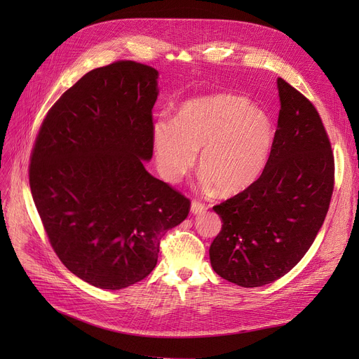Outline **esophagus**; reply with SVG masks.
Masks as SVG:
<instances>
[{
	"mask_svg": "<svg viewBox=\"0 0 359 359\" xmlns=\"http://www.w3.org/2000/svg\"><path fill=\"white\" fill-rule=\"evenodd\" d=\"M205 211H206L205 203H202V202H199V201H194V202H192V205H191V212H192L194 215H196V214H203Z\"/></svg>",
	"mask_w": 359,
	"mask_h": 359,
	"instance_id": "34e87169",
	"label": "esophagus"
}]
</instances>
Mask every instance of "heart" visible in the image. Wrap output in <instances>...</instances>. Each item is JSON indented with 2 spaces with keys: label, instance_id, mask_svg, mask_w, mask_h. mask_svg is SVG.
Returning <instances> with one entry per match:
<instances>
[{
  "label": "heart",
  "instance_id": "heart-1",
  "mask_svg": "<svg viewBox=\"0 0 359 359\" xmlns=\"http://www.w3.org/2000/svg\"><path fill=\"white\" fill-rule=\"evenodd\" d=\"M273 141L271 118L249 99L234 94L186 103L175 121L158 119L153 128L156 161L164 180L179 182L201 151L202 183L217 186L224 196L249 189L260 177Z\"/></svg>",
  "mask_w": 359,
  "mask_h": 359
}]
</instances>
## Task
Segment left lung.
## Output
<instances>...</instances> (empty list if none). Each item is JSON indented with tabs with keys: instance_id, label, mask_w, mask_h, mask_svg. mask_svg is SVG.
Instances as JSON below:
<instances>
[{
	"instance_id": "8db88e82",
	"label": "left lung",
	"mask_w": 359,
	"mask_h": 359,
	"mask_svg": "<svg viewBox=\"0 0 359 359\" xmlns=\"http://www.w3.org/2000/svg\"><path fill=\"white\" fill-rule=\"evenodd\" d=\"M280 110L269 161L238 195L215 205L222 229L210 248L212 269L244 288L271 284L303 259L326 218L334 160L311 102L278 79Z\"/></svg>"
}]
</instances>
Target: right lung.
<instances>
[{
  "instance_id": "add662e5",
  "label": "right lung",
  "mask_w": 359,
  "mask_h": 359,
  "mask_svg": "<svg viewBox=\"0 0 359 359\" xmlns=\"http://www.w3.org/2000/svg\"><path fill=\"white\" fill-rule=\"evenodd\" d=\"M157 79L134 61L87 72L48 111L32 151V196L52 249L102 290L148 276L160 240L191 210L144 167L153 157Z\"/></svg>"
}]
</instances>
